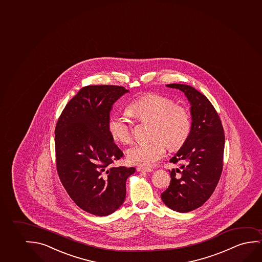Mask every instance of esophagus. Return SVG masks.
<instances>
[{"mask_svg":"<svg viewBox=\"0 0 262 262\" xmlns=\"http://www.w3.org/2000/svg\"><path fill=\"white\" fill-rule=\"evenodd\" d=\"M137 171H141V172H151L152 171V169L151 168H144V167H137Z\"/></svg>","mask_w":262,"mask_h":262,"instance_id":"obj_1","label":"esophagus"}]
</instances>
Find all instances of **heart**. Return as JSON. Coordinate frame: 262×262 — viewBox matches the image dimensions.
<instances>
[{
	"label": "heart",
	"instance_id": "heart-1",
	"mask_svg": "<svg viewBox=\"0 0 262 262\" xmlns=\"http://www.w3.org/2000/svg\"><path fill=\"white\" fill-rule=\"evenodd\" d=\"M128 110L138 121L151 122V140L135 144L127 151V159L133 164L143 167L155 164L165 155L167 146L172 151L180 149L191 133V117L188 110L168 97L147 93L132 100ZM107 129L119 143L130 144L133 141V122L124 115H112Z\"/></svg>",
	"mask_w": 262,
	"mask_h": 262
}]
</instances>
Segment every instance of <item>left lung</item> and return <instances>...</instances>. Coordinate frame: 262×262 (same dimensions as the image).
<instances>
[{"mask_svg": "<svg viewBox=\"0 0 262 262\" xmlns=\"http://www.w3.org/2000/svg\"><path fill=\"white\" fill-rule=\"evenodd\" d=\"M184 92L190 102L192 129L177 154L170 159L181 162L172 169L170 186L162 192V201L170 209L187 213L201 207L213 194L224 165L225 133L221 119L207 97L191 86L167 84Z\"/></svg>", "mask_w": 262, "mask_h": 262, "instance_id": "obj_1", "label": "left lung"}]
</instances>
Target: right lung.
I'll use <instances>...</instances> for the list:
<instances>
[{"label": "right lung", "mask_w": 262, "mask_h": 262, "mask_svg": "<svg viewBox=\"0 0 262 262\" xmlns=\"http://www.w3.org/2000/svg\"><path fill=\"white\" fill-rule=\"evenodd\" d=\"M128 92L118 85L81 88L60 115L55 130V163L68 195L98 216L114 213L125 199L134 167L113 166L123 151L107 129L112 105Z\"/></svg>", "instance_id": "right-lung-1"}]
</instances>
